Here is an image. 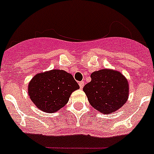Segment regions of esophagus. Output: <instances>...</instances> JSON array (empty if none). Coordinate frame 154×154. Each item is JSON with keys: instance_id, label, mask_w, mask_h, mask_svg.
I'll return each mask as SVG.
<instances>
[{"instance_id": "34e87169", "label": "esophagus", "mask_w": 154, "mask_h": 154, "mask_svg": "<svg viewBox=\"0 0 154 154\" xmlns=\"http://www.w3.org/2000/svg\"><path fill=\"white\" fill-rule=\"evenodd\" d=\"M79 87H80V89H82V88H83V86H84V84H85V82H84L83 81H81V82H79Z\"/></svg>"}]
</instances>
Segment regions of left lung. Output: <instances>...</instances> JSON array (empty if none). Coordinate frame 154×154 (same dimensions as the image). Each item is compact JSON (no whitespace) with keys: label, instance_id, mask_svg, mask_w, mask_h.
I'll return each mask as SVG.
<instances>
[{"label":"left lung","instance_id":"obj_1","mask_svg":"<svg viewBox=\"0 0 154 154\" xmlns=\"http://www.w3.org/2000/svg\"><path fill=\"white\" fill-rule=\"evenodd\" d=\"M90 82L83 87L88 100L94 109L105 114L122 107L128 99L129 85L117 71L102 69L91 75Z\"/></svg>","mask_w":154,"mask_h":154}]
</instances>
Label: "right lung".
Listing matches in <instances>:
<instances>
[{"label":"right lung","mask_w":154,"mask_h":154,"mask_svg":"<svg viewBox=\"0 0 154 154\" xmlns=\"http://www.w3.org/2000/svg\"><path fill=\"white\" fill-rule=\"evenodd\" d=\"M79 89L73 76L64 70L49 71L34 77L28 94L37 107L46 112H55L69 101L72 92Z\"/></svg>","instance_id":"right-lung-1"}]
</instances>
